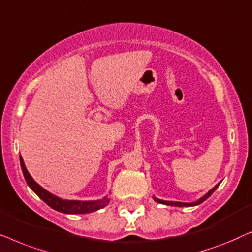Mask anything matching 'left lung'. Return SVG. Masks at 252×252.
I'll use <instances>...</instances> for the list:
<instances>
[{
  "instance_id": "8db88e82",
  "label": "left lung",
  "mask_w": 252,
  "mask_h": 252,
  "mask_svg": "<svg viewBox=\"0 0 252 252\" xmlns=\"http://www.w3.org/2000/svg\"><path fill=\"white\" fill-rule=\"evenodd\" d=\"M218 186H219V184H217L216 187L214 188H212V189H211L209 192H207L205 196L204 197H202V198L200 199H198L197 200V202H194V203H181V202H166V200H161V199H158V198H156V197H154V200H156L157 203H160V204H166V205H175V206H194V205H198V204H200V203H203L204 200H206L207 198H209V197L211 196V194H212L213 192H214V190L217 189L218 188Z\"/></svg>"
}]
</instances>
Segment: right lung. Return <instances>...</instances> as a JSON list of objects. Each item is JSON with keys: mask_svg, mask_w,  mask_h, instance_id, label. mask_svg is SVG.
I'll use <instances>...</instances> for the list:
<instances>
[{"mask_svg": "<svg viewBox=\"0 0 252 252\" xmlns=\"http://www.w3.org/2000/svg\"><path fill=\"white\" fill-rule=\"evenodd\" d=\"M19 160H21L22 170H23V174H24L26 183H28L29 187L31 188L36 194H38L40 198H41L47 205L52 207V209L59 211V212L66 213V214H84V213L94 212V211L100 210L102 209V207H105L106 205H108L109 198H107V197L99 200L82 202V200H65L54 196V194L43 189L42 187H40L39 184L32 179L31 175H30L28 172V169H26L22 156L19 157Z\"/></svg>", "mask_w": 252, "mask_h": 252, "instance_id": "obj_1", "label": "right lung"}]
</instances>
